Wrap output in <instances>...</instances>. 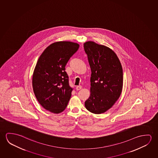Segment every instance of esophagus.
I'll list each match as a JSON object with an SVG mask.
<instances>
[{"label": "esophagus", "mask_w": 158, "mask_h": 158, "mask_svg": "<svg viewBox=\"0 0 158 158\" xmlns=\"http://www.w3.org/2000/svg\"><path fill=\"white\" fill-rule=\"evenodd\" d=\"M81 89H82V86H80V85H79V86H77L76 87V90H81Z\"/></svg>", "instance_id": "34e87169"}]
</instances>
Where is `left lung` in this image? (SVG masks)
I'll list each match as a JSON object with an SVG mask.
<instances>
[{
    "instance_id": "obj_1",
    "label": "left lung",
    "mask_w": 158,
    "mask_h": 158,
    "mask_svg": "<svg viewBox=\"0 0 158 158\" xmlns=\"http://www.w3.org/2000/svg\"><path fill=\"white\" fill-rule=\"evenodd\" d=\"M91 70L90 96L85 102L89 112L101 114L114 105L122 94L123 68L116 53L94 41L84 44Z\"/></svg>"
}]
</instances>
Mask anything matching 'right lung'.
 <instances>
[{
	"label": "right lung",
	"mask_w": 158,
	"mask_h": 158,
	"mask_svg": "<svg viewBox=\"0 0 158 158\" xmlns=\"http://www.w3.org/2000/svg\"><path fill=\"white\" fill-rule=\"evenodd\" d=\"M79 45L70 41L53 43L45 49L37 61L32 77L34 95L41 106L49 112H63L73 89L69 85L65 67Z\"/></svg>",
	"instance_id": "right-lung-1"
}]
</instances>
